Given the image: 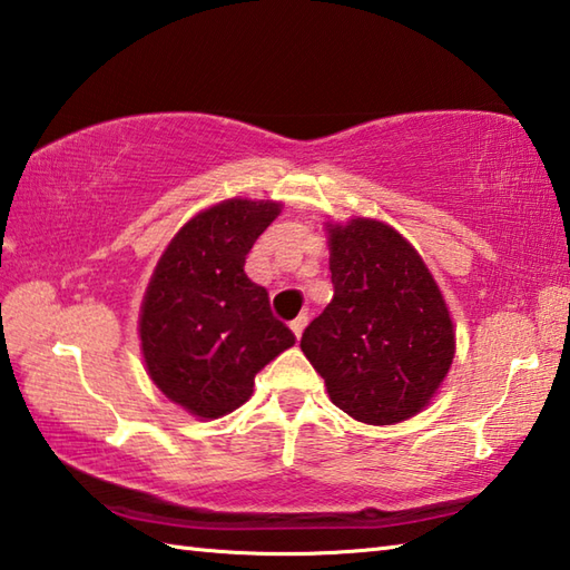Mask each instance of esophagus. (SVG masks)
I'll return each instance as SVG.
<instances>
[{
  "mask_svg": "<svg viewBox=\"0 0 570 570\" xmlns=\"http://www.w3.org/2000/svg\"><path fill=\"white\" fill-rule=\"evenodd\" d=\"M306 321H308L306 316H298V318H294V321H292V331H294V336H296V338H302Z\"/></svg>",
  "mask_w": 570,
  "mask_h": 570,
  "instance_id": "obj_1",
  "label": "esophagus"
}]
</instances>
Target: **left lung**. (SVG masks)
Instances as JSON below:
<instances>
[{"mask_svg": "<svg viewBox=\"0 0 570 570\" xmlns=\"http://www.w3.org/2000/svg\"><path fill=\"white\" fill-rule=\"evenodd\" d=\"M334 298L302 336L328 399L371 426L406 421L446 379L456 336L419 252L376 219L328 224Z\"/></svg>", "mask_w": 570, "mask_h": 570, "instance_id": "8db88e82", "label": "left lung"}]
</instances>
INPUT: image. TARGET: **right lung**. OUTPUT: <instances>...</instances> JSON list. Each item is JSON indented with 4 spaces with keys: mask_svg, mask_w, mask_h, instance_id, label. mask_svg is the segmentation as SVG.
I'll return each mask as SVG.
<instances>
[{
    "mask_svg": "<svg viewBox=\"0 0 570 570\" xmlns=\"http://www.w3.org/2000/svg\"><path fill=\"white\" fill-rule=\"evenodd\" d=\"M282 204L229 199L196 214L161 254L141 302L144 364L191 416L219 419L254 393V376L294 346L246 254Z\"/></svg>",
    "mask_w": 570,
    "mask_h": 570,
    "instance_id": "obj_1",
    "label": "right lung"
}]
</instances>
